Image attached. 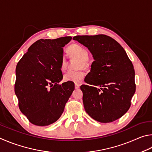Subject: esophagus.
<instances>
[{
	"mask_svg": "<svg viewBox=\"0 0 152 152\" xmlns=\"http://www.w3.org/2000/svg\"><path fill=\"white\" fill-rule=\"evenodd\" d=\"M79 87H80V84H79V83L75 84V89H79Z\"/></svg>",
	"mask_w": 152,
	"mask_h": 152,
	"instance_id": "1",
	"label": "esophagus"
}]
</instances>
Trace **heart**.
I'll list each match as a JSON object with an SVG mask.
<instances>
[{"label": "heart", "instance_id": "heart-1", "mask_svg": "<svg viewBox=\"0 0 152 152\" xmlns=\"http://www.w3.org/2000/svg\"><path fill=\"white\" fill-rule=\"evenodd\" d=\"M67 50L72 57H76L80 59L78 68H86L87 66V60L89 58V53L86 48L81 45L73 44L68 47ZM61 69L62 71H65L67 66V61L66 58L63 57L61 60ZM84 77V73L82 71H69L64 75L63 79L66 82L72 83H80Z\"/></svg>", "mask_w": 152, "mask_h": 152}]
</instances>
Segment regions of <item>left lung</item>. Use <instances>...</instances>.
<instances>
[{
  "label": "left lung",
  "mask_w": 152,
  "mask_h": 152,
  "mask_svg": "<svg viewBox=\"0 0 152 152\" xmlns=\"http://www.w3.org/2000/svg\"><path fill=\"white\" fill-rule=\"evenodd\" d=\"M88 48L94 61L80 87L84 108L101 123H110L126 113L135 92V71L126 50L105 34L73 38Z\"/></svg>",
  "instance_id": "left-lung-1"
}]
</instances>
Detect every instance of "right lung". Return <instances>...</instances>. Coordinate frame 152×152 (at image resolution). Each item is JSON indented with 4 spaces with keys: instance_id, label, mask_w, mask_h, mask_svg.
<instances>
[{
    "instance_id": "obj_1",
    "label": "right lung",
    "mask_w": 152,
    "mask_h": 152,
    "mask_svg": "<svg viewBox=\"0 0 152 152\" xmlns=\"http://www.w3.org/2000/svg\"><path fill=\"white\" fill-rule=\"evenodd\" d=\"M71 39L38 40L17 63L15 92L20 111L31 124L46 126L57 121L74 91V83L58 84L63 47Z\"/></svg>"
}]
</instances>
